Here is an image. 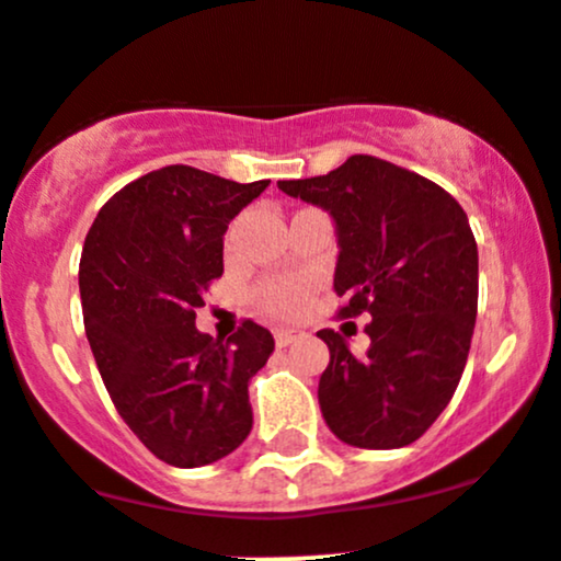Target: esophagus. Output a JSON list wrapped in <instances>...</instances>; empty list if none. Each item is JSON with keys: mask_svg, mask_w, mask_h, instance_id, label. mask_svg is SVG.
<instances>
[{"mask_svg": "<svg viewBox=\"0 0 561 561\" xmlns=\"http://www.w3.org/2000/svg\"><path fill=\"white\" fill-rule=\"evenodd\" d=\"M298 337H300L298 330H285V328L274 330V341H276V346H279V348H287L290 343L298 341Z\"/></svg>", "mask_w": 561, "mask_h": 561, "instance_id": "esophagus-1", "label": "esophagus"}]
</instances>
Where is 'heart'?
Wrapping results in <instances>:
<instances>
[{"label":"heart","mask_w":561,"mask_h":561,"mask_svg":"<svg viewBox=\"0 0 561 561\" xmlns=\"http://www.w3.org/2000/svg\"><path fill=\"white\" fill-rule=\"evenodd\" d=\"M311 282L304 276H276V279H263L252 290V304L261 313L274 319H295L300 317L309 304Z\"/></svg>","instance_id":"1"}]
</instances>
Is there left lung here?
<instances>
[{
  "label": "left lung",
  "instance_id": "left-lung-1",
  "mask_svg": "<svg viewBox=\"0 0 561 561\" xmlns=\"http://www.w3.org/2000/svg\"><path fill=\"white\" fill-rule=\"evenodd\" d=\"M295 199L332 215L341 317L367 311V354L341 332L319 330L330 365L319 408L351 447L397 450L442 415L469 359L479 298V255L463 207L386 159L354 153L328 175L279 181Z\"/></svg>",
  "mask_w": 561,
  "mask_h": 561
}]
</instances>
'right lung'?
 <instances>
[{
    "label": "right lung",
    "instance_id": "right-lung-1",
    "mask_svg": "<svg viewBox=\"0 0 561 561\" xmlns=\"http://www.w3.org/2000/svg\"><path fill=\"white\" fill-rule=\"evenodd\" d=\"M268 181L170 164L101 207L79 261L84 332L122 421L164 463H215L252 428L248 383L274 351L244 319L229 341L196 330L224 274V233Z\"/></svg>",
    "mask_w": 561,
    "mask_h": 561
}]
</instances>
